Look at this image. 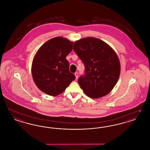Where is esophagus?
<instances>
[{
	"label": "esophagus",
	"mask_w": 150,
	"mask_h": 150,
	"mask_svg": "<svg viewBox=\"0 0 150 150\" xmlns=\"http://www.w3.org/2000/svg\"><path fill=\"white\" fill-rule=\"evenodd\" d=\"M74 75H75V76H76V79H77L78 77V73L77 72H76L74 73Z\"/></svg>",
	"instance_id": "1"
}]
</instances>
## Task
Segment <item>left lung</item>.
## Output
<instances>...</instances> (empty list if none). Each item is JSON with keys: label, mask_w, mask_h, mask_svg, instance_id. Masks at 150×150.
<instances>
[{"label": "left lung", "mask_w": 150, "mask_h": 150, "mask_svg": "<svg viewBox=\"0 0 150 150\" xmlns=\"http://www.w3.org/2000/svg\"><path fill=\"white\" fill-rule=\"evenodd\" d=\"M73 50L85 66V76L78 80L84 93L93 99L108 94L120 74V63L115 51L104 41L93 37L75 41Z\"/></svg>", "instance_id": "left-lung-1"}]
</instances>
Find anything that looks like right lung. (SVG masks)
Returning a JSON list of instances; mask_svg holds the SVG:
<instances>
[{"instance_id":"obj_1","label":"right lung","mask_w":150,"mask_h":150,"mask_svg":"<svg viewBox=\"0 0 150 150\" xmlns=\"http://www.w3.org/2000/svg\"><path fill=\"white\" fill-rule=\"evenodd\" d=\"M73 42L61 36L44 43L35 54L31 66L34 83L39 89L51 96L63 93L76 79L69 71L66 56L72 50Z\"/></svg>"}]
</instances>
